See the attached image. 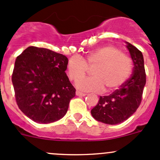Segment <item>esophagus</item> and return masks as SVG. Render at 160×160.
<instances>
[{
    "instance_id": "esophagus-1",
    "label": "esophagus",
    "mask_w": 160,
    "mask_h": 160,
    "mask_svg": "<svg viewBox=\"0 0 160 160\" xmlns=\"http://www.w3.org/2000/svg\"><path fill=\"white\" fill-rule=\"evenodd\" d=\"M76 94L77 95V96H80V97H84V96H86V93H82V92H80V91H78V90H77V92H76Z\"/></svg>"
}]
</instances>
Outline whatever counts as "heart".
I'll use <instances>...</instances> for the list:
<instances>
[{
  "label": "heart",
  "mask_w": 160,
  "mask_h": 160,
  "mask_svg": "<svg viewBox=\"0 0 160 160\" xmlns=\"http://www.w3.org/2000/svg\"><path fill=\"white\" fill-rule=\"evenodd\" d=\"M95 67L93 77L82 78L88 70V67ZM69 77L72 80L77 79L76 86L87 92H100L105 88L111 92L122 86L129 77L132 70L130 57L121 52L112 46H104L90 52L86 60L80 56L71 57L67 64Z\"/></svg>",
  "instance_id": "heart-1"
}]
</instances>
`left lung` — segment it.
<instances>
[{
    "label": "left lung",
    "mask_w": 160,
    "mask_h": 160,
    "mask_svg": "<svg viewBox=\"0 0 160 160\" xmlns=\"http://www.w3.org/2000/svg\"><path fill=\"white\" fill-rule=\"evenodd\" d=\"M125 42L134 64L132 77L109 96L100 97L98 104L90 111L93 118L108 125L122 123L136 111L146 85L142 53L131 43Z\"/></svg>",
    "instance_id": "8db88e82"
}]
</instances>
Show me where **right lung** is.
Wrapping results in <instances>:
<instances>
[{
  "mask_svg": "<svg viewBox=\"0 0 160 160\" xmlns=\"http://www.w3.org/2000/svg\"><path fill=\"white\" fill-rule=\"evenodd\" d=\"M67 64V56L35 46L17 57L11 78L16 102L32 121L48 124L67 114L76 94L65 72Z\"/></svg>",
  "mask_w": 160,
  "mask_h": 160,
  "instance_id": "add662e5",
  "label": "right lung"
}]
</instances>
